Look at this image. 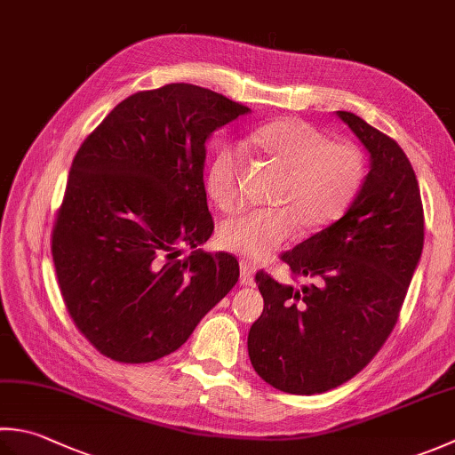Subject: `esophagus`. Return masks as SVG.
Instances as JSON below:
<instances>
[{"instance_id": "1", "label": "esophagus", "mask_w": 455, "mask_h": 455, "mask_svg": "<svg viewBox=\"0 0 455 455\" xmlns=\"http://www.w3.org/2000/svg\"><path fill=\"white\" fill-rule=\"evenodd\" d=\"M254 272L256 266L251 260L243 258V260H240V283H243V286H251L254 280Z\"/></svg>"}]
</instances>
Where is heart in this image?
<instances>
[{
	"mask_svg": "<svg viewBox=\"0 0 455 455\" xmlns=\"http://www.w3.org/2000/svg\"><path fill=\"white\" fill-rule=\"evenodd\" d=\"M251 144L262 148L288 169L282 207H252L228 219L220 228V244L233 252L264 258L298 235L301 222L323 227L339 219L357 197L364 181V159L357 146L327 140L304 120L272 122L251 133ZM244 159L236 148H222L212 157L207 189L222 211H235L244 201Z\"/></svg>",
	"mask_w": 455,
	"mask_h": 455,
	"instance_id": "b5f03b06",
	"label": "heart"
}]
</instances>
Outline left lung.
<instances>
[{"mask_svg": "<svg viewBox=\"0 0 455 455\" xmlns=\"http://www.w3.org/2000/svg\"><path fill=\"white\" fill-rule=\"evenodd\" d=\"M337 116L371 154L349 211L280 258L293 280L256 272L262 315L248 333L254 371L290 395H319L361 372L398 322L424 246L416 173L393 138L359 116Z\"/></svg>", "mask_w": 455, "mask_h": 455, "instance_id": "1", "label": "left lung"}]
</instances>
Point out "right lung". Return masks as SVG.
I'll return each mask as SVG.
<instances>
[{
    "mask_svg": "<svg viewBox=\"0 0 455 455\" xmlns=\"http://www.w3.org/2000/svg\"><path fill=\"white\" fill-rule=\"evenodd\" d=\"M248 110L165 84L122 100L78 148L51 252L68 315L104 357H165L235 288L236 258L197 248L215 230L203 172L211 133Z\"/></svg>",
    "mask_w": 455,
    "mask_h": 455,
    "instance_id": "add662e5",
    "label": "right lung"
}]
</instances>
